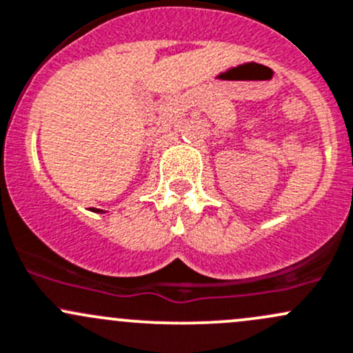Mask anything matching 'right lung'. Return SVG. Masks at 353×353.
<instances>
[{
  "mask_svg": "<svg viewBox=\"0 0 353 353\" xmlns=\"http://www.w3.org/2000/svg\"><path fill=\"white\" fill-rule=\"evenodd\" d=\"M98 211H101V210H98Z\"/></svg>",
  "mask_w": 353,
  "mask_h": 353,
  "instance_id": "right-lung-1",
  "label": "right lung"
}]
</instances>
